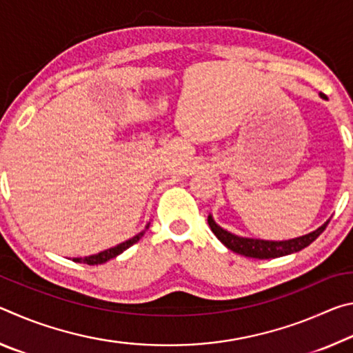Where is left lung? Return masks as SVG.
I'll list each match as a JSON object with an SVG mask.
<instances>
[{"label": "left lung", "mask_w": 353, "mask_h": 353, "mask_svg": "<svg viewBox=\"0 0 353 353\" xmlns=\"http://www.w3.org/2000/svg\"><path fill=\"white\" fill-rule=\"evenodd\" d=\"M321 98L325 99V94L321 93ZM208 225L214 235H216L218 240L224 244L227 249L234 250V252L250 256V259H259V260H266V259H277V256L290 255L292 252H299L303 248H307L312 244L316 238H318L322 232L325 230L327 224L330 223V219L325 221L324 224L318 229L310 232V234L303 236L292 238V240H285V241H270V240H256V238H243L230 234V232L224 230L223 227H219L212 214H208Z\"/></svg>", "instance_id": "left-lung-1"}]
</instances>
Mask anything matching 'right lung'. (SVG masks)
I'll list each match as a JSON object with an SVG mask.
<instances>
[{
  "label": "right lung",
  "mask_w": 353,
  "mask_h": 353,
  "mask_svg": "<svg viewBox=\"0 0 353 353\" xmlns=\"http://www.w3.org/2000/svg\"><path fill=\"white\" fill-rule=\"evenodd\" d=\"M148 229H149V223L146 224L145 230H141L140 234H137L135 236L130 238V240L124 241V243H121V244H118V246H115V248L105 249V250H103V252H99V254L88 255V256H79V259H73V261H76V263H85V265H103V263L109 261L110 259H115L117 255L123 254L124 250L129 249L130 246H132V244H135L137 241H139L140 238H141L143 235H145V232H146Z\"/></svg>",
  "instance_id": "add662e5"
}]
</instances>
